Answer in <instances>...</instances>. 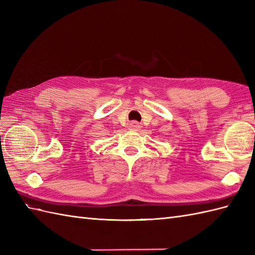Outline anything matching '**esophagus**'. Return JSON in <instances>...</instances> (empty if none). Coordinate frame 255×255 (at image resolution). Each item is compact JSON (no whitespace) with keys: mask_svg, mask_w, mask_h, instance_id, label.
Instances as JSON below:
<instances>
[{"mask_svg":"<svg viewBox=\"0 0 255 255\" xmlns=\"http://www.w3.org/2000/svg\"><path fill=\"white\" fill-rule=\"evenodd\" d=\"M130 128H131V130H133V131H138V130L140 129V126L138 123H131L130 124Z\"/></svg>","mask_w":255,"mask_h":255,"instance_id":"1","label":"esophagus"}]
</instances>
